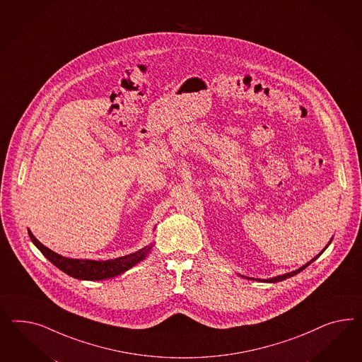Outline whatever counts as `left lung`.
Listing matches in <instances>:
<instances>
[{"label": "left lung", "mask_w": 362, "mask_h": 362, "mask_svg": "<svg viewBox=\"0 0 362 362\" xmlns=\"http://www.w3.org/2000/svg\"><path fill=\"white\" fill-rule=\"evenodd\" d=\"M332 243V239L329 240L328 244L325 245V248L321 251V252L318 253L317 256L316 257H313L310 262H308L307 264H304L303 267H300L298 269H296V271H292V272H289V274H279V276H274V277H271V279H253V277H248V276H241V277H244V279H248V280H256V281H262V283H279V281H283V280H285V279H289V277H292V276H295V274H300L303 269H305L307 268L308 265L309 264L313 263L316 259H317L318 256L321 255V253L324 252L327 248H328L329 244Z\"/></svg>", "instance_id": "8db88e82"}]
</instances>
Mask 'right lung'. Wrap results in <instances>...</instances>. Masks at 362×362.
<instances>
[{"label":"right lung","mask_w":362,"mask_h":362,"mask_svg":"<svg viewBox=\"0 0 362 362\" xmlns=\"http://www.w3.org/2000/svg\"><path fill=\"white\" fill-rule=\"evenodd\" d=\"M30 239L34 245L42 252L45 257L54 264L58 269H61L66 274L78 279V280H90V281H99L115 277L118 274L129 271L134 265L141 263L147 257V255L153 250V244L150 243L142 250L136 252L121 256L111 260H88V259H70L61 256L58 253L53 252L47 247H45L42 243L35 239L32 230H28Z\"/></svg>","instance_id":"right-lung-1"}]
</instances>
